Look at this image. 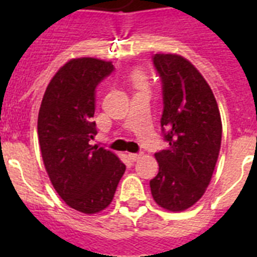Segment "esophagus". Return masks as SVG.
Masks as SVG:
<instances>
[{
    "instance_id": "1",
    "label": "esophagus",
    "mask_w": 257,
    "mask_h": 257,
    "mask_svg": "<svg viewBox=\"0 0 257 257\" xmlns=\"http://www.w3.org/2000/svg\"><path fill=\"white\" fill-rule=\"evenodd\" d=\"M141 156H143L141 153H129V159H131V161H137Z\"/></svg>"
}]
</instances>
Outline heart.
Listing matches in <instances>:
<instances>
[{
	"label": "heart",
	"mask_w": 257,
	"mask_h": 257,
	"mask_svg": "<svg viewBox=\"0 0 257 257\" xmlns=\"http://www.w3.org/2000/svg\"><path fill=\"white\" fill-rule=\"evenodd\" d=\"M135 80H136V84H141V82H143V78H141V76H139V74H136Z\"/></svg>",
	"instance_id": "1"
}]
</instances>
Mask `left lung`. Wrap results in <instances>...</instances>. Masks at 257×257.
Masks as SVG:
<instances>
[{"label": "left lung", "instance_id": "8db88e82", "mask_svg": "<svg viewBox=\"0 0 257 257\" xmlns=\"http://www.w3.org/2000/svg\"><path fill=\"white\" fill-rule=\"evenodd\" d=\"M163 84L161 131L167 149L155 153L159 173L151 180L155 201L167 211H185L209 185L221 145V117L208 82L177 54L152 57Z\"/></svg>", "mask_w": 257, "mask_h": 257}]
</instances>
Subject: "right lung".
Listing matches in <instances>:
<instances>
[{"label": "right lung", "instance_id": "add662e5", "mask_svg": "<svg viewBox=\"0 0 257 257\" xmlns=\"http://www.w3.org/2000/svg\"><path fill=\"white\" fill-rule=\"evenodd\" d=\"M112 62L74 58L50 80L38 112V143L49 179L64 201L86 215L112 203L125 164L93 147L96 88L112 73Z\"/></svg>", "mask_w": 257, "mask_h": 257}]
</instances>
